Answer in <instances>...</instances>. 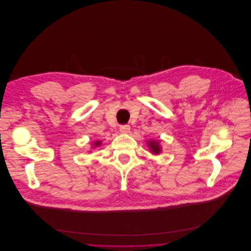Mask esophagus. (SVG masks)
<instances>
[{"instance_id": "obj_1", "label": "esophagus", "mask_w": 251, "mask_h": 251, "mask_svg": "<svg viewBox=\"0 0 251 251\" xmlns=\"http://www.w3.org/2000/svg\"><path fill=\"white\" fill-rule=\"evenodd\" d=\"M120 131H121V133H123V134H126V133H128V132L130 131V126H127V125H126V126H120Z\"/></svg>"}]
</instances>
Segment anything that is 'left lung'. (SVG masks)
<instances>
[{
  "label": "left lung",
  "instance_id": "left-lung-1",
  "mask_svg": "<svg viewBox=\"0 0 251 251\" xmlns=\"http://www.w3.org/2000/svg\"><path fill=\"white\" fill-rule=\"evenodd\" d=\"M147 143V146L150 150V152H151L152 154H159L161 153L162 151V147L160 145V141L159 140H154V139H149L146 141Z\"/></svg>",
  "mask_w": 251,
  "mask_h": 251
}]
</instances>
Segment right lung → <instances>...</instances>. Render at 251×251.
I'll return each instance as SVG.
<instances>
[{"label":"right lung","instance_id":"right-lung-1","mask_svg":"<svg viewBox=\"0 0 251 251\" xmlns=\"http://www.w3.org/2000/svg\"><path fill=\"white\" fill-rule=\"evenodd\" d=\"M102 144V140H96V141H94L93 143H92V146H91V148H96V147H99L100 145Z\"/></svg>","mask_w":251,"mask_h":251}]
</instances>
